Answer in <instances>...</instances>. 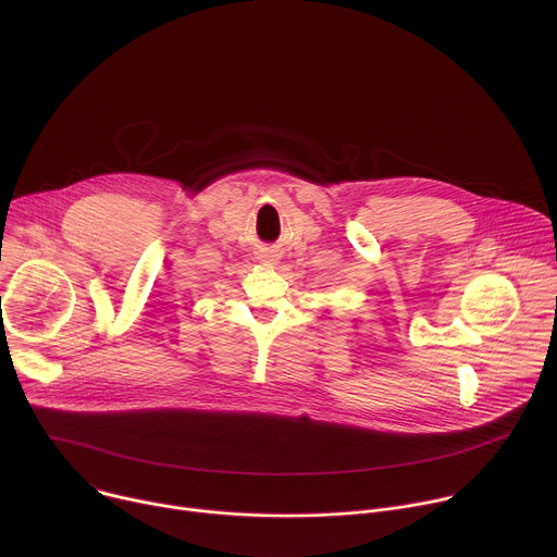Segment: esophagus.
<instances>
[{
    "label": "esophagus",
    "instance_id": "esophagus-1",
    "mask_svg": "<svg viewBox=\"0 0 557 557\" xmlns=\"http://www.w3.org/2000/svg\"><path fill=\"white\" fill-rule=\"evenodd\" d=\"M270 261H272V259H268V261H265V263H270Z\"/></svg>",
    "mask_w": 557,
    "mask_h": 557
}]
</instances>
